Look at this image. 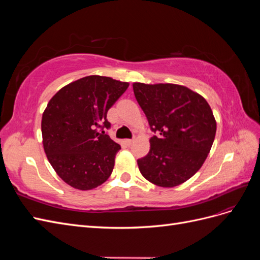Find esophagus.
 <instances>
[{
	"label": "esophagus",
	"mask_w": 260,
	"mask_h": 260,
	"mask_svg": "<svg viewBox=\"0 0 260 260\" xmlns=\"http://www.w3.org/2000/svg\"><path fill=\"white\" fill-rule=\"evenodd\" d=\"M132 142H133V140H130V139H127V140H125V143H127L128 145H131V144H132Z\"/></svg>",
	"instance_id": "34e87169"
}]
</instances>
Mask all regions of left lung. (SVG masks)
<instances>
[{
    "label": "left lung",
    "mask_w": 260,
    "mask_h": 260,
    "mask_svg": "<svg viewBox=\"0 0 260 260\" xmlns=\"http://www.w3.org/2000/svg\"><path fill=\"white\" fill-rule=\"evenodd\" d=\"M133 92L151 130V148L138 159L142 176L156 185L185 182L203 166L214 143L217 123L207 101L186 86L133 83Z\"/></svg>",
    "instance_id": "1"
}]
</instances>
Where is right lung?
<instances>
[{
  "label": "right lung",
  "mask_w": 260,
  "mask_h": 260,
  "mask_svg": "<svg viewBox=\"0 0 260 260\" xmlns=\"http://www.w3.org/2000/svg\"><path fill=\"white\" fill-rule=\"evenodd\" d=\"M128 82L88 76L61 88L42 115L46 157L59 178L77 190L103 184L112 175L120 145L106 135L107 112L128 89Z\"/></svg>",
  "instance_id": "right-lung-1"
}]
</instances>
